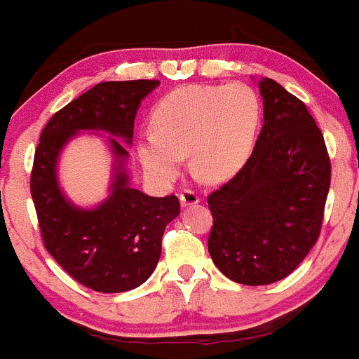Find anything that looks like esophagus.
Returning <instances> with one entry per match:
<instances>
[{
	"mask_svg": "<svg viewBox=\"0 0 359 359\" xmlns=\"http://www.w3.org/2000/svg\"><path fill=\"white\" fill-rule=\"evenodd\" d=\"M196 203H200V198H198V194L194 191L187 189L180 193V205L182 206H193Z\"/></svg>",
	"mask_w": 359,
	"mask_h": 359,
	"instance_id": "esophagus-1",
	"label": "esophagus"
}]
</instances>
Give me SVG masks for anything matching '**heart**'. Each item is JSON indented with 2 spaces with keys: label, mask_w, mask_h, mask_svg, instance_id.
<instances>
[{
  "label": "heart",
  "mask_w": 359,
  "mask_h": 359,
  "mask_svg": "<svg viewBox=\"0 0 359 359\" xmlns=\"http://www.w3.org/2000/svg\"><path fill=\"white\" fill-rule=\"evenodd\" d=\"M259 95L245 83L187 85L153 109V130L140 133L135 154L147 179L170 186L189 154L205 182H224L247 163L260 125Z\"/></svg>",
  "instance_id": "b5f03b06"
}]
</instances>
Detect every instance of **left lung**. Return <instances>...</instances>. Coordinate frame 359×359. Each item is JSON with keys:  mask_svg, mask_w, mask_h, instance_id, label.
I'll list each match as a JSON object with an SVG mask.
<instances>
[{"mask_svg": "<svg viewBox=\"0 0 359 359\" xmlns=\"http://www.w3.org/2000/svg\"><path fill=\"white\" fill-rule=\"evenodd\" d=\"M264 125L243 168L208 196V252L250 287L287 278L316 245L332 166L306 104L271 78L259 81Z\"/></svg>", "mask_w": 359, "mask_h": 359, "instance_id": "1", "label": "left lung"}]
</instances>
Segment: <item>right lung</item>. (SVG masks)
<instances>
[{"mask_svg":"<svg viewBox=\"0 0 359 359\" xmlns=\"http://www.w3.org/2000/svg\"><path fill=\"white\" fill-rule=\"evenodd\" d=\"M156 79L104 81L52 116L39 137L31 194L50 255L69 276L95 292L119 293L140 287L156 269L165 227L179 217L177 196L154 198L132 187L128 151L140 102ZM97 131L113 154L110 193L95 207L72 203L58 184V161L79 133ZM102 131V134H99Z\"/></svg>","mask_w":359,"mask_h":359,"instance_id":"add662e5","label":"right lung"}]
</instances>
